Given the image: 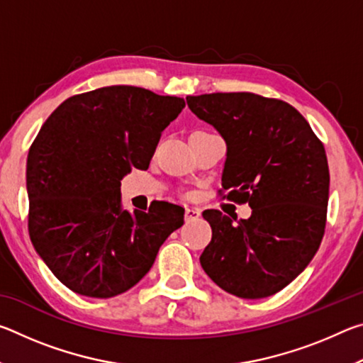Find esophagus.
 Segmentation results:
<instances>
[{"label":"esophagus","mask_w":363,"mask_h":363,"mask_svg":"<svg viewBox=\"0 0 363 363\" xmlns=\"http://www.w3.org/2000/svg\"><path fill=\"white\" fill-rule=\"evenodd\" d=\"M201 211L199 208H186V220H195L200 218Z\"/></svg>","instance_id":"1"}]
</instances>
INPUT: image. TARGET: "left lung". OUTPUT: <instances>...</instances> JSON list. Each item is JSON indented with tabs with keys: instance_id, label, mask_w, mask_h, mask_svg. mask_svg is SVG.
<instances>
[{
	"instance_id": "1",
	"label": "left lung",
	"mask_w": 363,
	"mask_h": 363,
	"mask_svg": "<svg viewBox=\"0 0 363 363\" xmlns=\"http://www.w3.org/2000/svg\"><path fill=\"white\" fill-rule=\"evenodd\" d=\"M186 101L225 140V196L253 210L235 224L218 210L203 211L213 237L200 256L201 267L238 298L272 296L303 272L320 247L330 190L323 144L284 101L253 93Z\"/></svg>"
}]
</instances>
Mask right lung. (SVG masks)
<instances>
[{
    "instance_id": "obj_1",
    "label": "right lung",
    "mask_w": 363,
    "mask_h": 363,
    "mask_svg": "<svg viewBox=\"0 0 363 363\" xmlns=\"http://www.w3.org/2000/svg\"><path fill=\"white\" fill-rule=\"evenodd\" d=\"M186 107L176 96L106 86L72 96L49 115L27 158L28 233L72 291L112 298L149 272L184 208L157 201L123 210L120 186L147 169L162 131Z\"/></svg>"
}]
</instances>
